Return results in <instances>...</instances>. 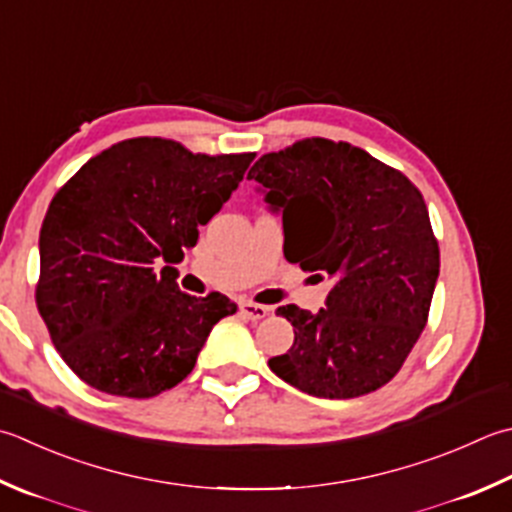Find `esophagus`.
<instances>
[{
  "mask_svg": "<svg viewBox=\"0 0 512 512\" xmlns=\"http://www.w3.org/2000/svg\"><path fill=\"white\" fill-rule=\"evenodd\" d=\"M239 310H242L244 317L253 319V322H257V319H264L270 313L268 306L255 304V302H242V304H239Z\"/></svg>",
  "mask_w": 512,
  "mask_h": 512,
  "instance_id": "esophagus-1",
  "label": "esophagus"
}]
</instances>
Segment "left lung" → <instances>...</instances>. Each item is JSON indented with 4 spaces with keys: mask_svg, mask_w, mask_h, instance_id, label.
<instances>
[{
    "mask_svg": "<svg viewBox=\"0 0 512 512\" xmlns=\"http://www.w3.org/2000/svg\"><path fill=\"white\" fill-rule=\"evenodd\" d=\"M248 179L282 213L288 262L333 279L319 313L277 308L295 342L270 370L326 399L382 388L422 335L439 275L422 193L366 150L324 137L262 155Z\"/></svg>",
    "mask_w": 512,
    "mask_h": 512,
    "instance_id": "obj_1",
    "label": "left lung"
}]
</instances>
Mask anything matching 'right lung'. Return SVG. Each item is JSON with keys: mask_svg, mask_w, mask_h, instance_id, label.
Returning <instances> with one entry per match:
<instances>
[{"mask_svg": "<svg viewBox=\"0 0 512 512\" xmlns=\"http://www.w3.org/2000/svg\"><path fill=\"white\" fill-rule=\"evenodd\" d=\"M255 153L202 155L162 137L102 150L57 190L39 233L37 310L73 373L146 399L177 386L226 295L179 290L175 268L244 179Z\"/></svg>", "mask_w": 512, "mask_h": 512, "instance_id": "obj_1", "label": "right lung"}]
</instances>
